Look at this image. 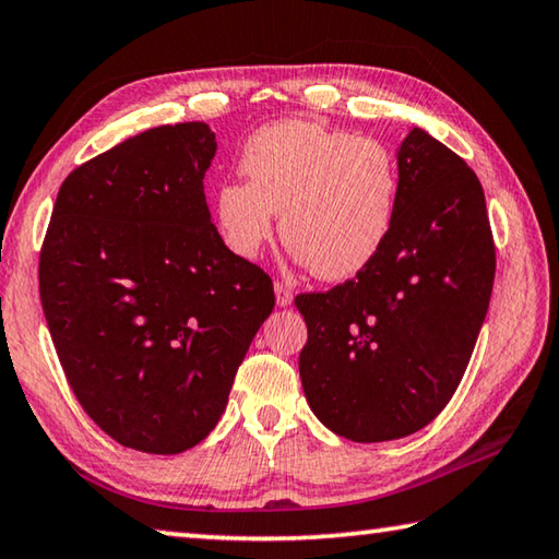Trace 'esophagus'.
I'll use <instances>...</instances> for the list:
<instances>
[{
	"label": "esophagus",
	"instance_id": "1",
	"mask_svg": "<svg viewBox=\"0 0 559 559\" xmlns=\"http://www.w3.org/2000/svg\"><path fill=\"white\" fill-rule=\"evenodd\" d=\"M275 299H277V307H282V309L289 307V304L294 301V294L287 284H282V282L275 284Z\"/></svg>",
	"mask_w": 559,
	"mask_h": 559
}]
</instances>
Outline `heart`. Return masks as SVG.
<instances>
[{"label": "heart", "instance_id": "heart-1", "mask_svg": "<svg viewBox=\"0 0 559 559\" xmlns=\"http://www.w3.org/2000/svg\"><path fill=\"white\" fill-rule=\"evenodd\" d=\"M240 170L248 182L216 189V221L228 248L258 255L275 234L321 280H347L382 252L402 177L384 143L311 121H280L250 135Z\"/></svg>", "mask_w": 559, "mask_h": 559}]
</instances>
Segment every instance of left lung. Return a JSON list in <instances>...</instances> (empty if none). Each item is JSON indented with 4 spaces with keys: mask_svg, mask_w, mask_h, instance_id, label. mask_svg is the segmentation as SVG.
<instances>
[{
    "mask_svg": "<svg viewBox=\"0 0 559 559\" xmlns=\"http://www.w3.org/2000/svg\"><path fill=\"white\" fill-rule=\"evenodd\" d=\"M402 194L382 252L325 294H299L304 396L325 428L384 443L455 394L489 309L497 252L477 175L424 129L396 151Z\"/></svg>",
    "mask_w": 559,
    "mask_h": 559,
    "instance_id": "left-lung-1",
    "label": "left lung"
}]
</instances>
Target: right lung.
Here are the masks:
<instances>
[{
  "label": "right lung",
  "instance_id": "1",
  "mask_svg": "<svg viewBox=\"0 0 559 559\" xmlns=\"http://www.w3.org/2000/svg\"><path fill=\"white\" fill-rule=\"evenodd\" d=\"M216 133L157 126L75 167L40 250L48 331L104 433L177 455L212 433L262 321L272 280L230 252L209 214Z\"/></svg>",
  "mask_w": 559,
  "mask_h": 559
}]
</instances>
